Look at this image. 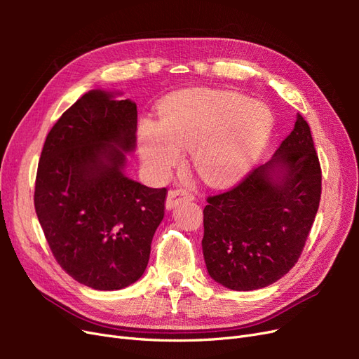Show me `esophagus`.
<instances>
[{
  "mask_svg": "<svg viewBox=\"0 0 359 359\" xmlns=\"http://www.w3.org/2000/svg\"><path fill=\"white\" fill-rule=\"evenodd\" d=\"M194 199L193 194L187 190H182V189H178V190H170L168 193V199H166V208L168 210H172L175 208L177 205L182 203V202H191Z\"/></svg>",
  "mask_w": 359,
  "mask_h": 359,
  "instance_id": "obj_1",
  "label": "esophagus"
}]
</instances>
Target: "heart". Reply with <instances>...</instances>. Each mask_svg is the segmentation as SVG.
Here are the masks:
<instances>
[{
	"label": "heart",
	"mask_w": 359,
	"mask_h": 359,
	"mask_svg": "<svg viewBox=\"0 0 359 359\" xmlns=\"http://www.w3.org/2000/svg\"><path fill=\"white\" fill-rule=\"evenodd\" d=\"M273 128V115L262 103L219 90L194 88L172 95L163 106L160 126L140 136V156L158 175L191 149L193 168L211 186L240 178L257 158Z\"/></svg>",
	"instance_id": "obj_1"
}]
</instances>
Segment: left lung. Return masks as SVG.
Masks as SVG:
<instances>
[{
	"label": "left lung",
	"mask_w": 359,
	"mask_h": 359,
	"mask_svg": "<svg viewBox=\"0 0 359 359\" xmlns=\"http://www.w3.org/2000/svg\"><path fill=\"white\" fill-rule=\"evenodd\" d=\"M320 193L319 158L298 114L273 158L206 199L202 250L211 278L232 290H256L287 274L306 245Z\"/></svg>",
	"instance_id": "8db88e82"
}]
</instances>
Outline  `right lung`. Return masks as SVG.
<instances>
[{
  "label": "right lung",
  "mask_w": 359,
  "mask_h": 359,
  "mask_svg": "<svg viewBox=\"0 0 359 359\" xmlns=\"http://www.w3.org/2000/svg\"><path fill=\"white\" fill-rule=\"evenodd\" d=\"M115 95L91 90L61 115L43 145L34 191L53 257L95 290H118L142 277L168 194L126 177L137 109Z\"/></svg>",
  "instance_id": "1"
}]
</instances>
